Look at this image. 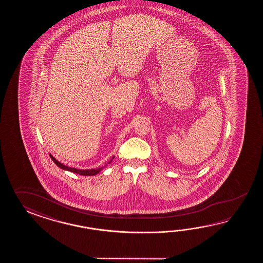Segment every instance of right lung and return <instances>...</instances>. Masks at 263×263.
Wrapping results in <instances>:
<instances>
[{"instance_id": "add662e5", "label": "right lung", "mask_w": 263, "mask_h": 263, "mask_svg": "<svg viewBox=\"0 0 263 263\" xmlns=\"http://www.w3.org/2000/svg\"><path fill=\"white\" fill-rule=\"evenodd\" d=\"M50 157L58 167L61 168L63 170H66V171L72 172V173L79 174V175H81V176H95L97 174L100 173L101 170L105 167L108 163H110V162H112V159L115 158V156H112V158L110 159V161L108 162V163H105V165H103V166H101V167L96 168V169L95 168H92V169H77V168L69 167V166H67V165L63 164V163H61L59 161H57L55 158L52 156L51 154H50Z\"/></svg>"}]
</instances>
